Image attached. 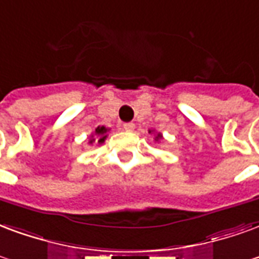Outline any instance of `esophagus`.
I'll return each instance as SVG.
<instances>
[{"label":"esophagus","mask_w":259,"mask_h":259,"mask_svg":"<svg viewBox=\"0 0 259 259\" xmlns=\"http://www.w3.org/2000/svg\"><path fill=\"white\" fill-rule=\"evenodd\" d=\"M122 127H123V130H126V132H132V130L135 129V123H132V122H127V123L122 124Z\"/></svg>","instance_id":"obj_1"}]
</instances>
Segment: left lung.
I'll return each instance as SVG.
<instances>
[{"mask_svg":"<svg viewBox=\"0 0 259 259\" xmlns=\"http://www.w3.org/2000/svg\"><path fill=\"white\" fill-rule=\"evenodd\" d=\"M160 137H162V136H160V135H158V137H156V140H158V139H160Z\"/></svg>","mask_w":259,"mask_h":259,"instance_id":"1","label":"left lung"}]
</instances>
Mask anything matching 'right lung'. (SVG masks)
Returning a JSON list of instances; mask_svg holds the SVG:
<instances>
[{"label": "right lung", "mask_w": 259, "mask_h": 259, "mask_svg": "<svg viewBox=\"0 0 259 259\" xmlns=\"http://www.w3.org/2000/svg\"><path fill=\"white\" fill-rule=\"evenodd\" d=\"M107 132H108V129H105L104 126H99V127H97L95 132L96 137H93V136H92L91 141H89V143H91V144H93V143H100V144L101 143H104L105 137H107V135H105Z\"/></svg>", "instance_id": "1"}]
</instances>
